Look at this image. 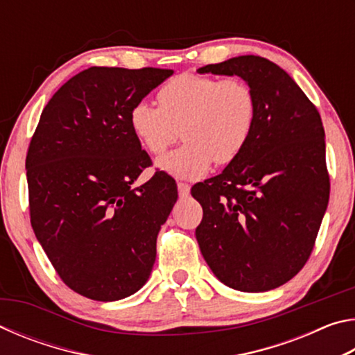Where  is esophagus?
<instances>
[{"mask_svg": "<svg viewBox=\"0 0 355 355\" xmlns=\"http://www.w3.org/2000/svg\"><path fill=\"white\" fill-rule=\"evenodd\" d=\"M177 188H178V194H180V197H188V196H189L191 186H189L188 183L178 182V183H177Z\"/></svg>", "mask_w": 355, "mask_h": 355, "instance_id": "esophagus-1", "label": "esophagus"}]
</instances>
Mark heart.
Here are the masks:
<instances>
[{
	"label": "heart",
	"mask_w": 355,
	"mask_h": 355,
	"mask_svg": "<svg viewBox=\"0 0 355 355\" xmlns=\"http://www.w3.org/2000/svg\"><path fill=\"white\" fill-rule=\"evenodd\" d=\"M159 107L139 101L130 127L150 155H163L180 137L184 144L158 159L177 178H199L213 163L227 166L244 152L257 123L255 94L241 78L182 73L156 94Z\"/></svg>",
	"instance_id": "obj_1"
}]
</instances>
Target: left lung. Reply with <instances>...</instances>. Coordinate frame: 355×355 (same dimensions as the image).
<instances>
[{"mask_svg": "<svg viewBox=\"0 0 355 355\" xmlns=\"http://www.w3.org/2000/svg\"><path fill=\"white\" fill-rule=\"evenodd\" d=\"M197 71L241 76L257 98L244 152L218 177L192 186L203 208L197 243L222 284L274 290L307 263L329 203L321 116L293 78L264 58L238 56Z\"/></svg>", "mask_w": 355, "mask_h": 355, "instance_id": "left-lung-1", "label": "left lung"}]
</instances>
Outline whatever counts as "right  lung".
Returning a JSON list of instances; mask_svg holds the SVG:
<instances>
[{
    "instance_id": "obj_1",
    "label": "right lung",
    "mask_w": 355,
    "mask_h": 355,
    "mask_svg": "<svg viewBox=\"0 0 355 355\" xmlns=\"http://www.w3.org/2000/svg\"><path fill=\"white\" fill-rule=\"evenodd\" d=\"M172 73L91 67L42 111L26 155L31 225L59 277L84 297H128L152 272L156 236L178 194L164 172L131 186L152 159L130 111Z\"/></svg>"
}]
</instances>
